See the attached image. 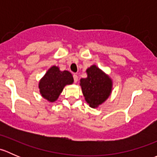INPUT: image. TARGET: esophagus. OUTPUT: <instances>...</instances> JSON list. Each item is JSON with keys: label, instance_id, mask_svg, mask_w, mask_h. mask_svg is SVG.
<instances>
[{"label": "esophagus", "instance_id": "34e87169", "mask_svg": "<svg viewBox=\"0 0 157 157\" xmlns=\"http://www.w3.org/2000/svg\"><path fill=\"white\" fill-rule=\"evenodd\" d=\"M74 83H77V80H78V77H77V75H76V74H74Z\"/></svg>", "mask_w": 157, "mask_h": 157}]
</instances>
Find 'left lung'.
<instances>
[{
    "label": "left lung",
    "instance_id": "obj_1",
    "mask_svg": "<svg viewBox=\"0 0 157 157\" xmlns=\"http://www.w3.org/2000/svg\"><path fill=\"white\" fill-rule=\"evenodd\" d=\"M86 72L87 77L80 79V86L89 105L92 108H98L112 93V79L96 64L88 67Z\"/></svg>",
    "mask_w": 157,
    "mask_h": 157
}]
</instances>
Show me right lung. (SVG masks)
<instances>
[{
  "mask_svg": "<svg viewBox=\"0 0 157 157\" xmlns=\"http://www.w3.org/2000/svg\"><path fill=\"white\" fill-rule=\"evenodd\" d=\"M74 83L73 76L68 71H61L58 66L49 68L39 82L41 96L50 102L58 99L64 86Z\"/></svg>",
  "mask_w": 157,
  "mask_h": 157,
  "instance_id": "right-lung-1",
  "label": "right lung"
}]
</instances>
